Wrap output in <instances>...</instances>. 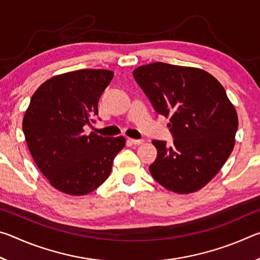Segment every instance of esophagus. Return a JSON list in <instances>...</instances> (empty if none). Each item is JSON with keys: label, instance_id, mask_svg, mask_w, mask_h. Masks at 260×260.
Segmentation results:
<instances>
[{"label": "esophagus", "instance_id": "obj_1", "mask_svg": "<svg viewBox=\"0 0 260 260\" xmlns=\"http://www.w3.org/2000/svg\"><path fill=\"white\" fill-rule=\"evenodd\" d=\"M127 142L131 144H134V146H139V144L143 143V140H136V139H127Z\"/></svg>", "mask_w": 260, "mask_h": 260}]
</instances>
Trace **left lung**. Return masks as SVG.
Here are the masks:
<instances>
[{"instance_id": "8db88e82", "label": "left lung", "mask_w": 260, "mask_h": 260, "mask_svg": "<svg viewBox=\"0 0 260 260\" xmlns=\"http://www.w3.org/2000/svg\"><path fill=\"white\" fill-rule=\"evenodd\" d=\"M135 81L155 111L170 117L173 143L153 140L152 178L178 193L204 187L235 144L239 126L234 105L217 79L201 69L158 61L134 70Z\"/></svg>"}]
</instances>
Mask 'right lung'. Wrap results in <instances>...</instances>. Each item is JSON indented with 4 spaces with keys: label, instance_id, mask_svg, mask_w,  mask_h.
I'll return each mask as SVG.
<instances>
[{
    "label": "right lung",
    "instance_id": "add662e5",
    "mask_svg": "<svg viewBox=\"0 0 260 260\" xmlns=\"http://www.w3.org/2000/svg\"><path fill=\"white\" fill-rule=\"evenodd\" d=\"M113 78L108 70H78L49 79L30 99L23 132L30 155L51 186L69 195L100 187L125 147L124 136L83 133L95 122L98 103Z\"/></svg>",
    "mask_w": 260,
    "mask_h": 260
}]
</instances>
